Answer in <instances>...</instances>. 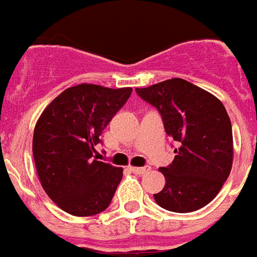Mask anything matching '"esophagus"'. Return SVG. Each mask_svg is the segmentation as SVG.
<instances>
[{"label": "esophagus", "mask_w": 257, "mask_h": 257, "mask_svg": "<svg viewBox=\"0 0 257 257\" xmlns=\"http://www.w3.org/2000/svg\"><path fill=\"white\" fill-rule=\"evenodd\" d=\"M151 168L150 167H131V171L134 173H136V175H145V173H147L149 171H150Z\"/></svg>", "instance_id": "34e87169"}]
</instances>
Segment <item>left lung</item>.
Masks as SVG:
<instances>
[{"label": "left lung", "mask_w": 257, "mask_h": 257, "mask_svg": "<svg viewBox=\"0 0 257 257\" xmlns=\"http://www.w3.org/2000/svg\"><path fill=\"white\" fill-rule=\"evenodd\" d=\"M136 92L158 108L165 132L179 143L172 164L160 168L167 183L154 194L156 202L178 213L201 209L219 194L231 172L232 129L223 103L183 78Z\"/></svg>", "instance_id": "left-lung-1"}]
</instances>
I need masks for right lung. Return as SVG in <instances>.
<instances>
[{"label":"right lung","mask_w":257,"mask_h":257,"mask_svg":"<svg viewBox=\"0 0 257 257\" xmlns=\"http://www.w3.org/2000/svg\"><path fill=\"white\" fill-rule=\"evenodd\" d=\"M132 88L79 84L63 90L34 128L33 156L48 197L74 216L97 215L111 202L122 168L93 158L101 131L126 103Z\"/></svg>","instance_id":"obj_1"}]
</instances>
